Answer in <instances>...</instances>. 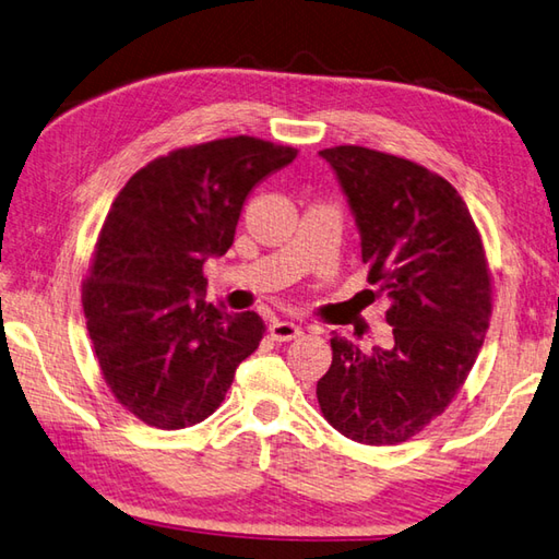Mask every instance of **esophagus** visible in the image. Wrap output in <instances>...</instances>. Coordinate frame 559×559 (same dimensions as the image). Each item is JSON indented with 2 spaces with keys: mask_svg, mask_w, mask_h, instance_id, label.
Here are the masks:
<instances>
[{
  "mask_svg": "<svg viewBox=\"0 0 559 559\" xmlns=\"http://www.w3.org/2000/svg\"><path fill=\"white\" fill-rule=\"evenodd\" d=\"M271 336L276 338V342H290V338H298L302 334V330L295 322H283V320H276L271 322L269 326Z\"/></svg>",
  "mask_w": 559,
  "mask_h": 559,
  "instance_id": "34e87169",
  "label": "esophagus"
}]
</instances>
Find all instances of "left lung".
Segmentation results:
<instances>
[{"label": "left lung", "mask_w": 559, "mask_h": 559, "mask_svg": "<svg viewBox=\"0 0 559 559\" xmlns=\"http://www.w3.org/2000/svg\"><path fill=\"white\" fill-rule=\"evenodd\" d=\"M320 155L354 211L368 283L390 298L392 344L366 354L334 334L317 402L346 439L397 445L445 412L485 344V245L461 193L436 171L358 145Z\"/></svg>", "instance_id": "left-lung-1"}]
</instances>
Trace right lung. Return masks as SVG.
<instances>
[{
	"label": "right lung",
	"mask_w": 559,
	"mask_h": 559,
	"mask_svg": "<svg viewBox=\"0 0 559 559\" xmlns=\"http://www.w3.org/2000/svg\"><path fill=\"white\" fill-rule=\"evenodd\" d=\"M295 157L261 138H223L152 159L116 195L82 308L108 390L147 426L211 417L264 338L257 312L205 302L203 261L233 247L249 191Z\"/></svg>",
	"instance_id": "add662e5"
}]
</instances>
